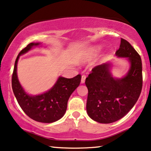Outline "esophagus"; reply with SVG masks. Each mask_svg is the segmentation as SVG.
I'll return each instance as SVG.
<instances>
[{
    "label": "esophagus",
    "mask_w": 151,
    "mask_h": 151,
    "mask_svg": "<svg viewBox=\"0 0 151 151\" xmlns=\"http://www.w3.org/2000/svg\"><path fill=\"white\" fill-rule=\"evenodd\" d=\"M86 75H82V77H81V83L82 84L85 83V81H86Z\"/></svg>",
    "instance_id": "34e87169"
}]
</instances>
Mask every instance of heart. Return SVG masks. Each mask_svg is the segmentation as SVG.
Masks as SVG:
<instances>
[{
  "mask_svg": "<svg viewBox=\"0 0 151 151\" xmlns=\"http://www.w3.org/2000/svg\"><path fill=\"white\" fill-rule=\"evenodd\" d=\"M101 50V47L100 46H95V47H92V49H90L89 51L86 52L85 55L83 56V59L84 60H89L91 58L98 53Z\"/></svg>",
  "mask_w": 151,
  "mask_h": 151,
  "instance_id": "obj_1",
  "label": "heart"
}]
</instances>
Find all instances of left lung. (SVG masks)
Masks as SVG:
<instances>
[{"mask_svg": "<svg viewBox=\"0 0 151 151\" xmlns=\"http://www.w3.org/2000/svg\"><path fill=\"white\" fill-rule=\"evenodd\" d=\"M115 55L126 58L130 68L124 77L116 78L112 63H103L92 70L86 79L88 90L86 111L94 121L110 124L124 117L134 106L142 88V59L125 39H121Z\"/></svg>", "mask_w": 151, "mask_h": 151, "instance_id": "1", "label": "left lung"}]
</instances>
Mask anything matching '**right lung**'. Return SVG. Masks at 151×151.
I'll return each mask as SVG.
<instances>
[{"label": "right lung", "mask_w": 151, "mask_h": 151, "mask_svg": "<svg viewBox=\"0 0 151 151\" xmlns=\"http://www.w3.org/2000/svg\"><path fill=\"white\" fill-rule=\"evenodd\" d=\"M41 46V43H31L20 52L15 61L12 86L19 106L29 117L42 123H52L58 121L65 114L68 99L79 86L81 77L80 74L72 79L59 77L55 85L47 92L37 95L27 93L18 79V61L20 56L27 53L32 48Z\"/></svg>", "instance_id": "right-lung-1"}]
</instances>
